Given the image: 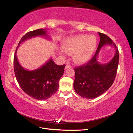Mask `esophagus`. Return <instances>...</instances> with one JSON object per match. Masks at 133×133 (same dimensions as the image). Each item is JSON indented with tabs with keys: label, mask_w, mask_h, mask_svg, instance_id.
I'll use <instances>...</instances> for the list:
<instances>
[{
	"label": "esophagus",
	"mask_w": 133,
	"mask_h": 133,
	"mask_svg": "<svg viewBox=\"0 0 133 133\" xmlns=\"http://www.w3.org/2000/svg\"><path fill=\"white\" fill-rule=\"evenodd\" d=\"M69 68H71V66H70V65H69V64H67V65H66V66H65V69H69Z\"/></svg>",
	"instance_id": "1"
}]
</instances>
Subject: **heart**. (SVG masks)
Segmentation results:
<instances>
[{
    "mask_svg": "<svg viewBox=\"0 0 133 133\" xmlns=\"http://www.w3.org/2000/svg\"><path fill=\"white\" fill-rule=\"evenodd\" d=\"M97 46V40L94 36L78 35L65 40L63 43L64 49H60L59 53L64 56L67 53H73V60L77 63H84L91 58Z\"/></svg>",
    "mask_w": 133,
    "mask_h": 133,
    "instance_id": "obj_1",
    "label": "heart"
}]
</instances>
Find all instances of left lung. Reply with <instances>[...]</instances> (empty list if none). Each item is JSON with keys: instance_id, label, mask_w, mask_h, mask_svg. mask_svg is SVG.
Here are the masks:
<instances>
[{"instance_id": "1", "label": "left lung", "mask_w": 133, "mask_h": 133, "mask_svg": "<svg viewBox=\"0 0 133 133\" xmlns=\"http://www.w3.org/2000/svg\"><path fill=\"white\" fill-rule=\"evenodd\" d=\"M98 33L100 40L95 55L86 64L75 69V90L81 97L89 99L97 97L109 90L115 80L118 64L119 53L116 45L107 35ZM104 45L113 46L115 54L109 62L101 64L97 58Z\"/></svg>"}]
</instances>
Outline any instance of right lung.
<instances>
[{"mask_svg": "<svg viewBox=\"0 0 133 133\" xmlns=\"http://www.w3.org/2000/svg\"><path fill=\"white\" fill-rule=\"evenodd\" d=\"M47 31L46 29H40L27 33L20 40L14 55L15 75L20 87L24 93L37 100L48 99L57 91L58 82L63 75L65 64L58 66L50 58L39 68L28 70L20 64L16 53L20 44L31 38L42 36L50 39Z\"/></svg>", "mask_w": 133, "mask_h": 133, "instance_id": "right-lung-1", "label": "right lung"}]
</instances>
